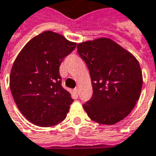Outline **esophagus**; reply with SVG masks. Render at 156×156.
<instances>
[{
	"label": "esophagus",
	"mask_w": 156,
	"mask_h": 156,
	"mask_svg": "<svg viewBox=\"0 0 156 156\" xmlns=\"http://www.w3.org/2000/svg\"><path fill=\"white\" fill-rule=\"evenodd\" d=\"M74 91H75V92H76V94H78V92H79V89H78V87H77V88H75Z\"/></svg>",
	"instance_id": "1"
}]
</instances>
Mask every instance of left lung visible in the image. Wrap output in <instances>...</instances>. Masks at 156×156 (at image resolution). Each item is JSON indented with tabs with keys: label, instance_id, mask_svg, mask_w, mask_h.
Segmentation results:
<instances>
[{
	"label": "left lung",
	"instance_id": "obj_1",
	"mask_svg": "<svg viewBox=\"0 0 156 156\" xmlns=\"http://www.w3.org/2000/svg\"><path fill=\"white\" fill-rule=\"evenodd\" d=\"M78 53L89 68L93 95L83 107L91 120L112 125L125 118L139 101L141 68L130 52L108 38L78 44Z\"/></svg>",
	"mask_w": 156,
	"mask_h": 156
}]
</instances>
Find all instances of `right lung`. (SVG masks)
<instances>
[{
  "label": "right lung",
  "mask_w": 156,
  "mask_h": 156,
  "mask_svg": "<svg viewBox=\"0 0 156 156\" xmlns=\"http://www.w3.org/2000/svg\"><path fill=\"white\" fill-rule=\"evenodd\" d=\"M76 43L45 31L29 41L13 63L10 89L17 108L30 122L51 127L66 118L71 94L62 86L59 67Z\"/></svg>",
  "instance_id": "add662e5"
}]
</instances>
